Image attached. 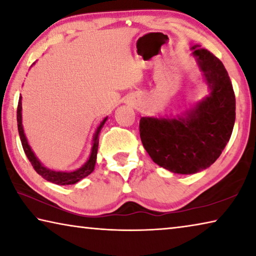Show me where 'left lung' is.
Returning <instances> with one entry per match:
<instances>
[{
	"label": "left lung",
	"instance_id": "left-lung-1",
	"mask_svg": "<svg viewBox=\"0 0 256 256\" xmlns=\"http://www.w3.org/2000/svg\"><path fill=\"white\" fill-rule=\"evenodd\" d=\"M190 50L209 94L180 115L140 120L142 144L154 162L183 175L206 170L219 158L236 116L235 94L222 60L198 45Z\"/></svg>",
	"mask_w": 256,
	"mask_h": 256
}]
</instances>
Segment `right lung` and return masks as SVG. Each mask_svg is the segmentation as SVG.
<instances>
[{"label": "right lung", "instance_id": "add662e5", "mask_svg": "<svg viewBox=\"0 0 256 256\" xmlns=\"http://www.w3.org/2000/svg\"><path fill=\"white\" fill-rule=\"evenodd\" d=\"M22 102H21V96L19 98L18 102V110H16V120H18V131L21 140V144L24 150V154L29 159V162H32V167L34 168L38 174H40L42 178L50 182V183L58 184V185H72L76 184L78 182H80L82 178H84L88 175L92 174L94 170V164H96L97 160V151H98V144H99V133H100L104 124L106 123L108 118H104L99 126L97 128L96 132L94 134L92 138V151H90V156L86 162L82 164L80 168H78L76 170L71 172H60V170H54L50 168H47L40 162V160L36 157V154L32 149V146H29L27 138L24 131V125H22Z\"/></svg>", "mask_w": 256, "mask_h": 256}]
</instances>
